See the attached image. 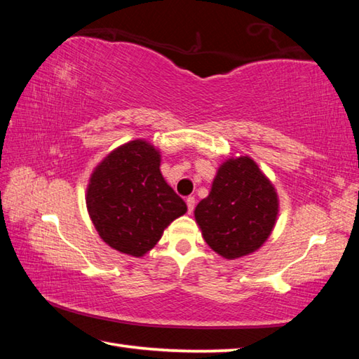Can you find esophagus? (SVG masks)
I'll list each match as a JSON object with an SVG mask.
<instances>
[{
    "label": "esophagus",
    "mask_w": 359,
    "mask_h": 359,
    "mask_svg": "<svg viewBox=\"0 0 359 359\" xmlns=\"http://www.w3.org/2000/svg\"><path fill=\"white\" fill-rule=\"evenodd\" d=\"M194 204H196V199H194V196H188L187 198V208H188V212H191L194 210Z\"/></svg>",
    "instance_id": "obj_1"
}]
</instances>
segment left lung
Segmentation results:
<instances>
[{"label":"left lung","mask_w":359,"mask_h":359,"mask_svg":"<svg viewBox=\"0 0 359 359\" xmlns=\"http://www.w3.org/2000/svg\"><path fill=\"white\" fill-rule=\"evenodd\" d=\"M277 214L276 188L250 156L222 163L209 196L194 209L204 241L226 259L257 252L274 229Z\"/></svg>","instance_id":"1"}]
</instances>
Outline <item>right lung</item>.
<instances>
[{
  "mask_svg": "<svg viewBox=\"0 0 359 359\" xmlns=\"http://www.w3.org/2000/svg\"><path fill=\"white\" fill-rule=\"evenodd\" d=\"M161 155L136 139L112 150L92 172L87 209L100 238L131 257H144L169 223L187 212L184 199L166 184Z\"/></svg>",
  "mask_w": 359,
  "mask_h": 359,
  "instance_id": "obj_1",
  "label": "right lung"
}]
</instances>
